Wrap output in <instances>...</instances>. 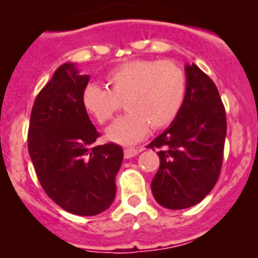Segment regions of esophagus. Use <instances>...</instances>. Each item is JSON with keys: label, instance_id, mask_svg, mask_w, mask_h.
Returning <instances> with one entry per match:
<instances>
[{"label": "esophagus", "instance_id": "34e87169", "mask_svg": "<svg viewBox=\"0 0 258 258\" xmlns=\"http://www.w3.org/2000/svg\"><path fill=\"white\" fill-rule=\"evenodd\" d=\"M143 151V148L139 147V148H125L124 150V156L125 158H132L134 157V156L138 155L139 152H142Z\"/></svg>", "mask_w": 258, "mask_h": 258}]
</instances>
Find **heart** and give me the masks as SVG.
Returning <instances> with one entry per match:
<instances>
[{"instance_id": "obj_1", "label": "heart", "mask_w": 258, "mask_h": 258, "mask_svg": "<svg viewBox=\"0 0 258 258\" xmlns=\"http://www.w3.org/2000/svg\"><path fill=\"white\" fill-rule=\"evenodd\" d=\"M107 88L89 84L82 103L101 125L122 108L127 112L113 122L107 137L121 145H134L150 127L161 129L180 112L186 96V75L178 63L160 60H132L113 68L105 77Z\"/></svg>"}]
</instances>
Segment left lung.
<instances>
[{
    "instance_id": "obj_1",
    "label": "left lung",
    "mask_w": 258,
    "mask_h": 258,
    "mask_svg": "<svg viewBox=\"0 0 258 258\" xmlns=\"http://www.w3.org/2000/svg\"><path fill=\"white\" fill-rule=\"evenodd\" d=\"M186 96L175 120L153 139L160 167L151 183L162 207L183 210L200 203L220 175L226 136L225 107L211 78L196 63L185 66Z\"/></svg>"
}]
</instances>
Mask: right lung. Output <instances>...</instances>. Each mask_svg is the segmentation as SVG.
Wrapping results in <instances>:
<instances>
[{"instance_id":"obj_1","label":"right lung","mask_w":258,"mask_h":258,"mask_svg":"<svg viewBox=\"0 0 258 258\" xmlns=\"http://www.w3.org/2000/svg\"><path fill=\"white\" fill-rule=\"evenodd\" d=\"M89 75L66 62L38 93L30 113L28 151L42 188L61 209L94 216L111 206L122 148L93 146L100 137L82 103Z\"/></svg>"}]
</instances>
